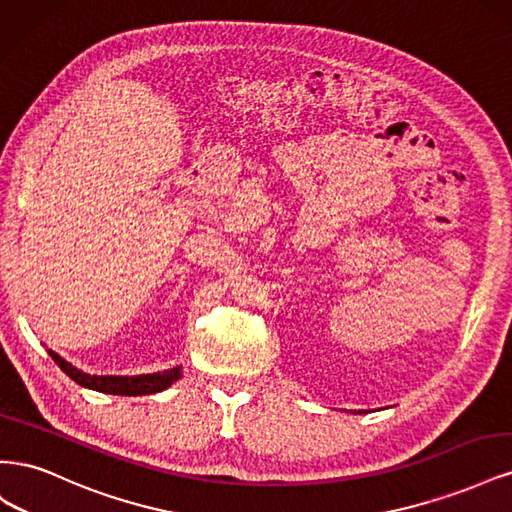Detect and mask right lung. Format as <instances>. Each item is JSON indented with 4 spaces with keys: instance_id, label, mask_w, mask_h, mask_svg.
I'll use <instances>...</instances> for the list:
<instances>
[{
    "instance_id": "1",
    "label": "right lung",
    "mask_w": 512,
    "mask_h": 512,
    "mask_svg": "<svg viewBox=\"0 0 512 512\" xmlns=\"http://www.w3.org/2000/svg\"><path fill=\"white\" fill-rule=\"evenodd\" d=\"M49 354L51 359L61 367V371H64L66 376H70L76 384L100 393L128 395V397L151 395V393H160L168 389L170 384L181 378V367H173L168 371H158V374H147V376H89V374H83L81 369L72 367L53 350H49Z\"/></svg>"
}]
</instances>
